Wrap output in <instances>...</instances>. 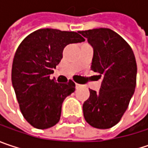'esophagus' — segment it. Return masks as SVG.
Wrapping results in <instances>:
<instances>
[{
    "label": "esophagus",
    "instance_id": "esophagus-1",
    "mask_svg": "<svg viewBox=\"0 0 148 148\" xmlns=\"http://www.w3.org/2000/svg\"><path fill=\"white\" fill-rule=\"evenodd\" d=\"M82 87V85H81V84H77V83H76V88L78 89V88H81Z\"/></svg>",
    "mask_w": 148,
    "mask_h": 148
}]
</instances>
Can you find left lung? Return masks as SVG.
<instances>
[{
    "label": "left lung",
    "mask_w": 148,
    "mask_h": 148,
    "mask_svg": "<svg viewBox=\"0 0 148 148\" xmlns=\"http://www.w3.org/2000/svg\"><path fill=\"white\" fill-rule=\"evenodd\" d=\"M93 49L91 69L102 79L99 92L90 89L82 105L86 121L98 129H109L121 121L136 84V62L132 49L110 28L79 31Z\"/></svg>",
    "instance_id": "left-lung-1"
}]
</instances>
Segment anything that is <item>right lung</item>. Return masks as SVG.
<instances>
[{
  "instance_id": "1",
  "label": "right lung",
  "mask_w": 148,
  "mask_h": 148,
  "mask_svg": "<svg viewBox=\"0 0 148 148\" xmlns=\"http://www.w3.org/2000/svg\"><path fill=\"white\" fill-rule=\"evenodd\" d=\"M85 39L76 32L42 28L27 35L16 49L12 82L21 112L37 129H47L60 121L65 99L75 91V83H58L50 79L69 44Z\"/></svg>"
}]
</instances>
